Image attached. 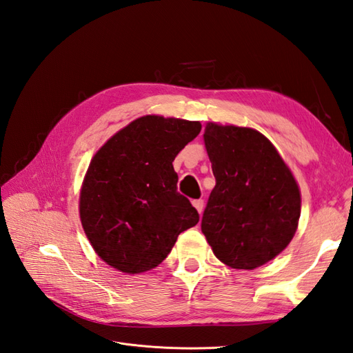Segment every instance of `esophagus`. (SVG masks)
Returning <instances> with one entry per match:
<instances>
[{"label": "esophagus", "instance_id": "esophagus-1", "mask_svg": "<svg viewBox=\"0 0 353 353\" xmlns=\"http://www.w3.org/2000/svg\"><path fill=\"white\" fill-rule=\"evenodd\" d=\"M192 205L195 207L198 213H201V212H203V205H204L203 200H194V201H192Z\"/></svg>", "mask_w": 353, "mask_h": 353}]
</instances>
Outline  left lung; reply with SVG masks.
I'll list each match as a JSON object with an SVG mask.
<instances>
[{
    "label": "left lung",
    "instance_id": "left-lung-1",
    "mask_svg": "<svg viewBox=\"0 0 353 353\" xmlns=\"http://www.w3.org/2000/svg\"><path fill=\"white\" fill-rule=\"evenodd\" d=\"M203 139L216 179L201 221L205 240L230 268L264 265L295 236L300 186L274 144L254 128L207 122Z\"/></svg>",
    "mask_w": 353,
    "mask_h": 353
}]
</instances>
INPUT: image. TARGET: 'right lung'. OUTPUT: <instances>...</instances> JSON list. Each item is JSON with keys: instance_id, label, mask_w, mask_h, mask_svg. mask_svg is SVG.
Instances as JSON below:
<instances>
[{"instance_id": "obj_1", "label": "right lung", "mask_w": 353, "mask_h": 353, "mask_svg": "<svg viewBox=\"0 0 353 353\" xmlns=\"http://www.w3.org/2000/svg\"><path fill=\"white\" fill-rule=\"evenodd\" d=\"M201 131L198 121L146 114L97 150L83 177L79 214L107 265L125 274L158 267L180 232L200 221L177 192L173 161Z\"/></svg>"}]
</instances>
